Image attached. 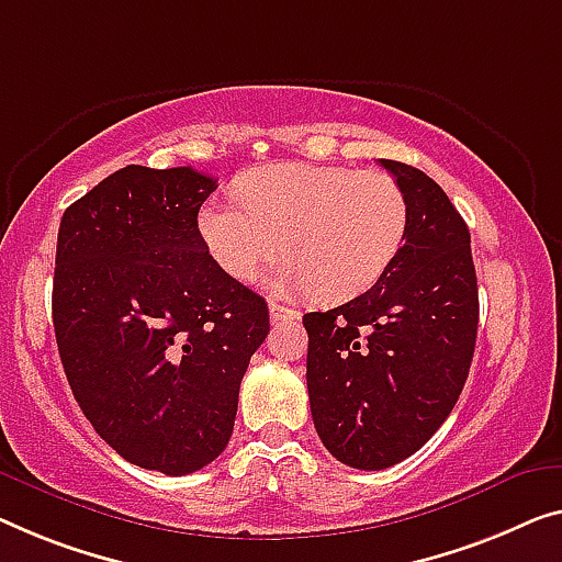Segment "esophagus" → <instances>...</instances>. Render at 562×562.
I'll use <instances>...</instances> for the list:
<instances>
[{
	"label": "esophagus",
	"instance_id": "esophagus-1",
	"mask_svg": "<svg viewBox=\"0 0 562 562\" xmlns=\"http://www.w3.org/2000/svg\"><path fill=\"white\" fill-rule=\"evenodd\" d=\"M270 317L274 323H288V321H297L300 313L295 307L280 305V303H270Z\"/></svg>",
	"mask_w": 562,
	"mask_h": 562
}]
</instances>
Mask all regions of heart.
Masks as SVG:
<instances>
[{
  "mask_svg": "<svg viewBox=\"0 0 562 562\" xmlns=\"http://www.w3.org/2000/svg\"><path fill=\"white\" fill-rule=\"evenodd\" d=\"M239 199H209L199 234L224 272L247 280L284 247L270 274L280 292L348 300L389 270L408 232V201L386 171L270 164L239 181Z\"/></svg>",
  "mask_w": 562,
  "mask_h": 562,
  "instance_id": "heart-1",
  "label": "heart"
}]
</instances>
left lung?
Here are the masks:
<instances>
[{
    "mask_svg": "<svg viewBox=\"0 0 562 562\" xmlns=\"http://www.w3.org/2000/svg\"><path fill=\"white\" fill-rule=\"evenodd\" d=\"M408 201L404 247L379 282L307 313V393L338 462L379 472L412 457L454 408L472 366L480 295L469 229L437 181L381 158Z\"/></svg>",
    "mask_w": 562,
    "mask_h": 562,
    "instance_id": "1",
    "label": "left lung"
}]
</instances>
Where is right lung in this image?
I'll return each mask as SVG.
<instances>
[{
	"instance_id": "1",
	"label": "right lung",
	"mask_w": 562,
	"mask_h": 562,
	"mask_svg": "<svg viewBox=\"0 0 562 562\" xmlns=\"http://www.w3.org/2000/svg\"><path fill=\"white\" fill-rule=\"evenodd\" d=\"M216 179L125 166L65 209L53 325L67 383L131 464L191 474L222 454L270 310L214 262L199 209Z\"/></svg>"
}]
</instances>
